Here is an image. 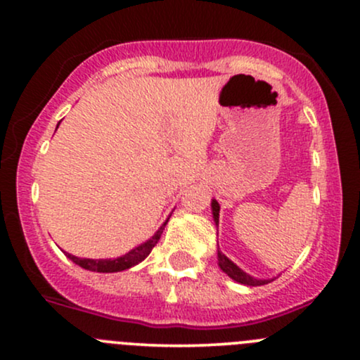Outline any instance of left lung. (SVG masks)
<instances>
[{
    "instance_id": "8db88e82",
    "label": "left lung",
    "mask_w": 360,
    "mask_h": 360,
    "mask_svg": "<svg viewBox=\"0 0 360 360\" xmlns=\"http://www.w3.org/2000/svg\"><path fill=\"white\" fill-rule=\"evenodd\" d=\"M212 213H213L214 225H218V218H220V205H218L217 200H212ZM217 259H218V266H220V269L225 272L229 278H232L233 281H237V283H240V284H245V286H264V284L274 281V278L257 279V278H254V276L247 274V272L242 271L237 264H233L232 260L226 257V255L223 254L220 249L217 250Z\"/></svg>"
}]
</instances>
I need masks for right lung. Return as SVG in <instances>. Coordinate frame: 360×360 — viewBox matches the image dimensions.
<instances>
[{"label":"right lung","instance_id":"add662e5","mask_svg":"<svg viewBox=\"0 0 360 360\" xmlns=\"http://www.w3.org/2000/svg\"><path fill=\"white\" fill-rule=\"evenodd\" d=\"M167 221H169V217L167 220L160 225V229L157 230L150 238H148V240L140 243L137 247H134V249L128 250L127 254L120 255L117 259H82V257H76V255L68 254V252H65V255H68L74 264H77V266L82 267V269H88L93 272H120V271L130 269V267L137 266V264L142 262V260L150 254V250L154 249L155 243L159 242L160 235H162V230L164 226L167 225Z\"/></svg>","mask_w":360,"mask_h":360}]
</instances>
